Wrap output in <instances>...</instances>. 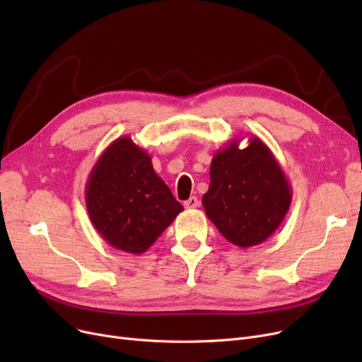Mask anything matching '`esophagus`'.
I'll use <instances>...</instances> for the list:
<instances>
[{"mask_svg":"<svg viewBox=\"0 0 362 362\" xmlns=\"http://www.w3.org/2000/svg\"><path fill=\"white\" fill-rule=\"evenodd\" d=\"M185 208H187V210H192V208H197L199 205V199L197 197H191L187 201L183 202Z\"/></svg>","mask_w":362,"mask_h":362,"instance_id":"34e87169","label":"esophagus"}]
</instances>
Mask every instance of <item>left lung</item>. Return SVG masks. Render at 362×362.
<instances>
[{"mask_svg":"<svg viewBox=\"0 0 362 362\" xmlns=\"http://www.w3.org/2000/svg\"><path fill=\"white\" fill-rule=\"evenodd\" d=\"M239 142L240 138H233L214 154L202 205L227 240L250 248L277 230L291 206L292 187L259 138H250L242 149Z\"/></svg>","mask_w":362,"mask_h":362,"instance_id":"obj_1","label":"left lung"}]
</instances>
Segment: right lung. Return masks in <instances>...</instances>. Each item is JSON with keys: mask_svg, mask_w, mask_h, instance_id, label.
<instances>
[{"mask_svg": "<svg viewBox=\"0 0 362 362\" xmlns=\"http://www.w3.org/2000/svg\"><path fill=\"white\" fill-rule=\"evenodd\" d=\"M86 210L111 246L144 254L183 206L157 176L148 152L129 136L114 141L90 170L85 189Z\"/></svg>", "mask_w": 362, "mask_h": 362, "instance_id": "obj_1", "label": "right lung"}]
</instances>
